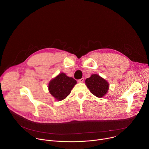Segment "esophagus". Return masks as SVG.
<instances>
[{
  "label": "esophagus",
  "mask_w": 149,
  "mask_h": 149,
  "mask_svg": "<svg viewBox=\"0 0 149 149\" xmlns=\"http://www.w3.org/2000/svg\"><path fill=\"white\" fill-rule=\"evenodd\" d=\"M78 82H80V83H81V82H84V78H81V79H78Z\"/></svg>",
  "instance_id": "obj_1"
}]
</instances>
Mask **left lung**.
Returning a JSON list of instances; mask_svg holds the SVG:
<instances>
[{"instance_id":"obj_1","label":"left lung","mask_w":149,"mask_h":149,"mask_svg":"<svg viewBox=\"0 0 149 149\" xmlns=\"http://www.w3.org/2000/svg\"><path fill=\"white\" fill-rule=\"evenodd\" d=\"M85 82L90 92L98 98L104 97L109 88L108 82L97 74L91 75Z\"/></svg>"}]
</instances>
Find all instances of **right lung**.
<instances>
[{
	"mask_svg": "<svg viewBox=\"0 0 149 149\" xmlns=\"http://www.w3.org/2000/svg\"><path fill=\"white\" fill-rule=\"evenodd\" d=\"M76 84L75 79L62 72L51 80L48 85V90L55 99L61 101L71 93Z\"/></svg>",
	"mask_w": 149,
	"mask_h": 149,
	"instance_id": "right-lung-1",
	"label": "right lung"
}]
</instances>
